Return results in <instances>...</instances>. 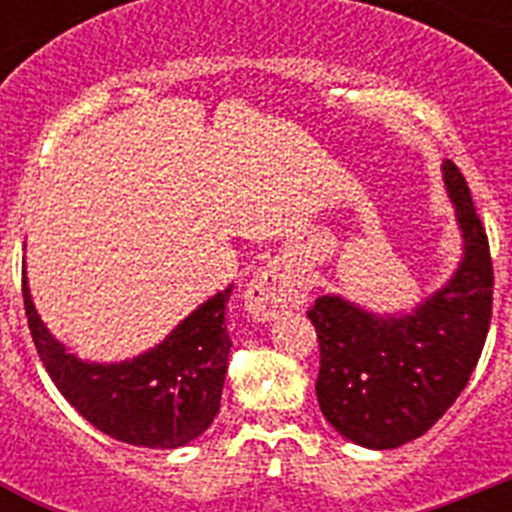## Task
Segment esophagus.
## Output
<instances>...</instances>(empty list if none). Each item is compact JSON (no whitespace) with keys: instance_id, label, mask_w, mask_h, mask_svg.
<instances>
[{"instance_id":"1","label":"esophagus","mask_w":512,"mask_h":512,"mask_svg":"<svg viewBox=\"0 0 512 512\" xmlns=\"http://www.w3.org/2000/svg\"><path fill=\"white\" fill-rule=\"evenodd\" d=\"M243 300H246V310L251 312L253 318L271 320L287 307L305 305L307 284L302 282L300 271L274 261L251 279Z\"/></svg>"}]
</instances>
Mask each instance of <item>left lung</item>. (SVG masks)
Segmentation results:
<instances>
[{"mask_svg": "<svg viewBox=\"0 0 512 512\" xmlns=\"http://www.w3.org/2000/svg\"><path fill=\"white\" fill-rule=\"evenodd\" d=\"M441 171L464 241L454 277L402 315H377L338 295L307 310L320 343V410L366 449H397L433 428L467 387L490 330L487 233L454 161Z\"/></svg>", "mask_w": 512, "mask_h": 512, "instance_id": "left-lung-1", "label": "left lung"}]
</instances>
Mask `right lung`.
<instances>
[{
    "instance_id": "add662e5",
    "label": "right lung",
    "mask_w": 512,
    "mask_h": 512,
    "mask_svg": "<svg viewBox=\"0 0 512 512\" xmlns=\"http://www.w3.org/2000/svg\"><path fill=\"white\" fill-rule=\"evenodd\" d=\"M230 292L233 284L202 302L146 354L97 364L69 354L51 336L22 277L30 336L58 392L94 428L146 449H179L215 420L233 346L225 325Z\"/></svg>"
}]
</instances>
